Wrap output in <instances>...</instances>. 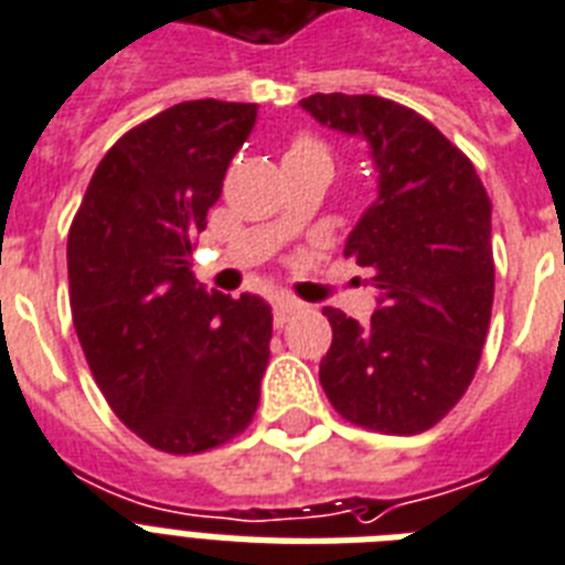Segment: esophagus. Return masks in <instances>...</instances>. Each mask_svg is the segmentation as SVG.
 Listing matches in <instances>:
<instances>
[{
  "label": "esophagus",
  "mask_w": 565,
  "mask_h": 565,
  "mask_svg": "<svg viewBox=\"0 0 565 565\" xmlns=\"http://www.w3.org/2000/svg\"><path fill=\"white\" fill-rule=\"evenodd\" d=\"M297 311H300V306L297 303H288V300H279L277 306H274V327L282 329L288 323V320L295 318Z\"/></svg>",
  "instance_id": "esophagus-1"
}]
</instances>
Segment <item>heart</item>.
Wrapping results in <instances>:
<instances>
[{
	"instance_id": "b5f03b06",
	"label": "heart",
	"mask_w": 565,
	"mask_h": 565,
	"mask_svg": "<svg viewBox=\"0 0 565 565\" xmlns=\"http://www.w3.org/2000/svg\"><path fill=\"white\" fill-rule=\"evenodd\" d=\"M295 160L329 162L327 146H323V142L315 137H297L295 142L286 148V157H282V162H295Z\"/></svg>"
}]
</instances>
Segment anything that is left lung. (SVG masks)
Listing matches in <instances>:
<instances>
[{"label":"left lung","instance_id":"obj_1","mask_svg":"<svg viewBox=\"0 0 565 565\" xmlns=\"http://www.w3.org/2000/svg\"><path fill=\"white\" fill-rule=\"evenodd\" d=\"M320 125L364 137L379 198L344 256L370 270V323L327 306L332 347L320 385L344 419L382 435H419L467 394L493 311V204L461 148L417 110L379 96L315 93Z\"/></svg>","mask_w":565,"mask_h":565}]
</instances>
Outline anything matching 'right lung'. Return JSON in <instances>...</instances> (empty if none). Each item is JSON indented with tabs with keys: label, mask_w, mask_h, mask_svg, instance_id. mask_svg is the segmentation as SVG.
I'll use <instances>...</instances> for the list:
<instances>
[{
	"label": "right lung",
	"mask_w": 565,
	"mask_h": 565,
	"mask_svg": "<svg viewBox=\"0 0 565 565\" xmlns=\"http://www.w3.org/2000/svg\"><path fill=\"white\" fill-rule=\"evenodd\" d=\"M256 104L180 102L98 162L66 242L72 323L113 414L148 446L198 455L242 435L268 367L270 306L189 270Z\"/></svg>",
	"instance_id": "add662e5"
}]
</instances>
